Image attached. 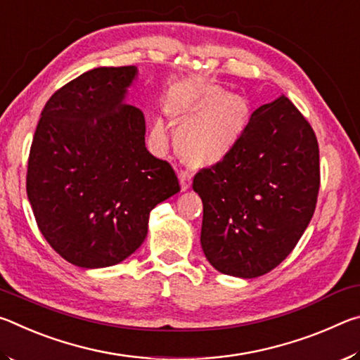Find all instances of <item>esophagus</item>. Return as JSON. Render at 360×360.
Returning a JSON list of instances; mask_svg holds the SVG:
<instances>
[{"label":"esophagus","instance_id":"obj_1","mask_svg":"<svg viewBox=\"0 0 360 360\" xmlns=\"http://www.w3.org/2000/svg\"><path fill=\"white\" fill-rule=\"evenodd\" d=\"M179 181H181V191L186 192L192 186V174L186 172V169H181L179 172Z\"/></svg>","mask_w":360,"mask_h":360}]
</instances>
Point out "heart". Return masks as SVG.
<instances>
[{"label":"heart","instance_id":"heart-1","mask_svg":"<svg viewBox=\"0 0 360 360\" xmlns=\"http://www.w3.org/2000/svg\"><path fill=\"white\" fill-rule=\"evenodd\" d=\"M173 124L179 127L176 150L193 168L212 167L233 149L251 119V108L243 95L224 94L217 85L205 84L187 90L168 106ZM154 131L165 127L155 122Z\"/></svg>","mask_w":360,"mask_h":360}]
</instances>
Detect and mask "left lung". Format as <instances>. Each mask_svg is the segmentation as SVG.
<instances>
[{
	"label": "left lung",
	"mask_w": 360,
	"mask_h": 360,
	"mask_svg": "<svg viewBox=\"0 0 360 360\" xmlns=\"http://www.w3.org/2000/svg\"><path fill=\"white\" fill-rule=\"evenodd\" d=\"M319 182L318 139L294 103L281 95L255 109L233 149L193 178L206 259L230 276L271 271L311 221Z\"/></svg>",
	"instance_id": "8db88e82"
}]
</instances>
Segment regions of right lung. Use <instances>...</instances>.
Returning <instances> with one entry per match:
<instances>
[{
	"label": "right lung",
	"mask_w": 360,
	"mask_h": 360,
	"mask_svg": "<svg viewBox=\"0 0 360 360\" xmlns=\"http://www.w3.org/2000/svg\"><path fill=\"white\" fill-rule=\"evenodd\" d=\"M136 66H100L46 103L28 157L27 195L53 251L81 268L119 264L143 245L149 212L181 191L146 149L144 115L125 103Z\"/></svg>",
	"instance_id": "1"
}]
</instances>
